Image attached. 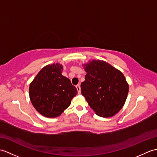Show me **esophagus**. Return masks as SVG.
<instances>
[{"instance_id":"obj_1","label":"esophagus","mask_w":157,"mask_h":157,"mask_svg":"<svg viewBox=\"0 0 157 157\" xmlns=\"http://www.w3.org/2000/svg\"><path fill=\"white\" fill-rule=\"evenodd\" d=\"M76 88H77V90H78V94H80V93H81V88H80V86H79V84H78V85L76 86Z\"/></svg>"}]
</instances>
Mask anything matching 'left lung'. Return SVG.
<instances>
[{"label": "left lung", "instance_id": "obj_1", "mask_svg": "<svg viewBox=\"0 0 157 157\" xmlns=\"http://www.w3.org/2000/svg\"><path fill=\"white\" fill-rule=\"evenodd\" d=\"M84 66L87 73L81 84L82 94L97 115H115L123 107L128 94L129 86L124 75L100 60H93Z\"/></svg>", "mask_w": 157, "mask_h": 157}]
</instances>
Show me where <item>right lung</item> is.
<instances>
[{
	"label": "right lung",
	"instance_id": "obj_1",
	"mask_svg": "<svg viewBox=\"0 0 157 157\" xmlns=\"http://www.w3.org/2000/svg\"><path fill=\"white\" fill-rule=\"evenodd\" d=\"M63 66L59 63L42 68L29 88L33 106L46 117H56L71 104L78 90L71 81L63 76Z\"/></svg>",
	"mask_w": 157,
	"mask_h": 157
}]
</instances>
